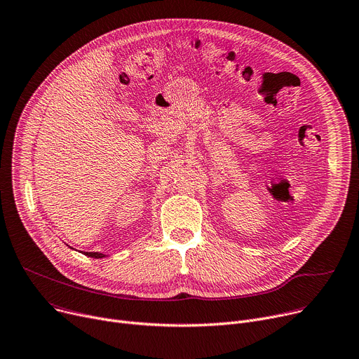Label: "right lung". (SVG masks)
Listing matches in <instances>:
<instances>
[{"instance_id":"right-lung-1","label":"right lung","mask_w":359,"mask_h":359,"mask_svg":"<svg viewBox=\"0 0 359 359\" xmlns=\"http://www.w3.org/2000/svg\"><path fill=\"white\" fill-rule=\"evenodd\" d=\"M85 255L89 256V257H95V259H102V257H104V255L97 253V252H85Z\"/></svg>"}]
</instances>
